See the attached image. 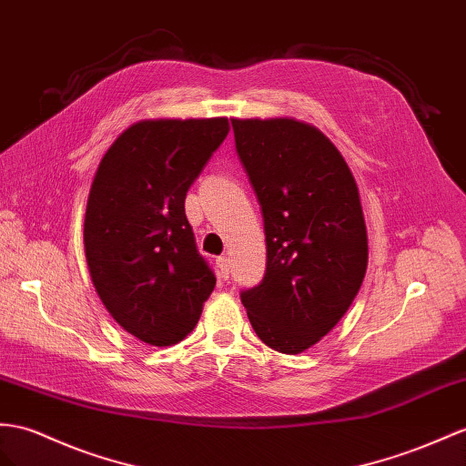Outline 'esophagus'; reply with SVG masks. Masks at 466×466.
I'll list each match as a JSON object with an SVG mask.
<instances>
[{"mask_svg": "<svg viewBox=\"0 0 466 466\" xmlns=\"http://www.w3.org/2000/svg\"><path fill=\"white\" fill-rule=\"evenodd\" d=\"M217 269H218V276L222 278V279H226L230 276V259L226 258V256H220L218 259H217Z\"/></svg>", "mask_w": 466, "mask_h": 466, "instance_id": "34e87169", "label": "esophagus"}]
</instances>
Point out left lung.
Returning a JSON list of instances; mask_svg holds the SVG:
<instances>
[{
	"label": "left lung",
	"mask_w": 466,
	"mask_h": 466,
	"mask_svg": "<svg viewBox=\"0 0 466 466\" xmlns=\"http://www.w3.org/2000/svg\"><path fill=\"white\" fill-rule=\"evenodd\" d=\"M232 127L268 248L266 276L242 291V303L261 342L299 354L335 329L364 281L360 193L335 143L315 126L236 117Z\"/></svg>",
	"instance_id": "left-lung-1"
}]
</instances>
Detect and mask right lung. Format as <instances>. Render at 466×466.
Segmentation results:
<instances>
[{"label":"right lung","instance_id":"1","mask_svg":"<svg viewBox=\"0 0 466 466\" xmlns=\"http://www.w3.org/2000/svg\"><path fill=\"white\" fill-rule=\"evenodd\" d=\"M228 131V117L141 119L94 175L85 214L90 278L116 323L151 347L181 342L217 285L185 197Z\"/></svg>","mask_w":466,"mask_h":466}]
</instances>
